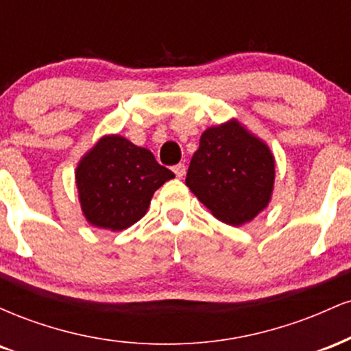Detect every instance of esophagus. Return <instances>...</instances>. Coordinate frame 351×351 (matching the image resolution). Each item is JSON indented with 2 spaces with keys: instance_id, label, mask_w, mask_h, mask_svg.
<instances>
[{
  "instance_id": "esophagus-1",
  "label": "esophagus",
  "mask_w": 351,
  "mask_h": 351,
  "mask_svg": "<svg viewBox=\"0 0 351 351\" xmlns=\"http://www.w3.org/2000/svg\"><path fill=\"white\" fill-rule=\"evenodd\" d=\"M173 171H175V175H176V178H183L184 175H186V167H184V165H175V167H173Z\"/></svg>"
}]
</instances>
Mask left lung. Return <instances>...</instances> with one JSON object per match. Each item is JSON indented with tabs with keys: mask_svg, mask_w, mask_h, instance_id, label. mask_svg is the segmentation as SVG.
Listing matches in <instances>:
<instances>
[{
	"mask_svg": "<svg viewBox=\"0 0 351 351\" xmlns=\"http://www.w3.org/2000/svg\"><path fill=\"white\" fill-rule=\"evenodd\" d=\"M274 178L276 160L267 145L232 119L203 132L186 186L213 216L241 226L267 206Z\"/></svg>",
	"mask_w": 351,
	"mask_h": 351,
	"instance_id": "obj_1",
	"label": "left lung"
}]
</instances>
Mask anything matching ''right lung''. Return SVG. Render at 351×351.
<instances>
[{
    "mask_svg": "<svg viewBox=\"0 0 351 351\" xmlns=\"http://www.w3.org/2000/svg\"><path fill=\"white\" fill-rule=\"evenodd\" d=\"M175 173L147 148L120 135H106L80 158L75 170L80 208L92 226L123 231L147 213L153 193Z\"/></svg>",
    "mask_w": 351,
    "mask_h": 351,
    "instance_id": "obj_1",
    "label": "right lung"
}]
</instances>
